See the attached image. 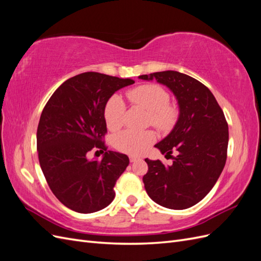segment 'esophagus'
<instances>
[{
	"instance_id": "34e87169",
	"label": "esophagus",
	"mask_w": 261,
	"mask_h": 261,
	"mask_svg": "<svg viewBox=\"0 0 261 261\" xmlns=\"http://www.w3.org/2000/svg\"><path fill=\"white\" fill-rule=\"evenodd\" d=\"M129 160H130V162H136V161L141 160V158L140 156H135V155H130Z\"/></svg>"
}]
</instances>
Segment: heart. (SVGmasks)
<instances>
[{"mask_svg":"<svg viewBox=\"0 0 261 261\" xmlns=\"http://www.w3.org/2000/svg\"><path fill=\"white\" fill-rule=\"evenodd\" d=\"M127 98L134 106L148 111V123L160 130H169L177 120V110L169 105L170 96L158 85H144L127 92ZM126 107L122 98L114 94L105 107V120L109 129L116 130L124 123ZM154 133L152 130L138 132L126 129L114 137V146L122 152L140 154L152 144Z\"/></svg>","mask_w":261,"mask_h":261,"instance_id":"1","label":"heart"}]
</instances>
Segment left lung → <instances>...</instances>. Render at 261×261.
Returning <instances> with one entry per match:
<instances>
[{
	"instance_id": "left-lung-1",
	"label": "left lung",
	"mask_w": 261,
	"mask_h": 261,
	"mask_svg": "<svg viewBox=\"0 0 261 261\" xmlns=\"http://www.w3.org/2000/svg\"><path fill=\"white\" fill-rule=\"evenodd\" d=\"M138 78L167 86L179 110L171 133L154 145L162 154L177 155L167 167L160 160L145 159L146 192L165 208L193 207L211 191L225 165L228 126L222 109L206 86L186 74L165 70Z\"/></svg>"
}]
</instances>
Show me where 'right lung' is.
<instances>
[{
  "instance_id": "add662e5",
  "label": "right lung",
  "mask_w": 261,
  "mask_h": 261,
  "mask_svg": "<svg viewBox=\"0 0 261 261\" xmlns=\"http://www.w3.org/2000/svg\"><path fill=\"white\" fill-rule=\"evenodd\" d=\"M134 83L87 72L63 83L46 102L37 129L39 162L52 193L70 210L92 213L114 199L129 159L107 150L103 112L114 92ZM93 147L105 153L101 161L88 159Z\"/></svg>"
}]
</instances>
